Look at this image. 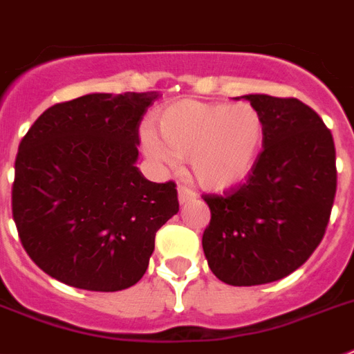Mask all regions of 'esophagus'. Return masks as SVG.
Masks as SVG:
<instances>
[{
    "label": "esophagus",
    "instance_id": "esophagus-1",
    "mask_svg": "<svg viewBox=\"0 0 354 354\" xmlns=\"http://www.w3.org/2000/svg\"><path fill=\"white\" fill-rule=\"evenodd\" d=\"M177 192H179V203L180 204H186V203H189V201H195V198H197V194H195L194 189L188 188V186H184V184H179Z\"/></svg>",
    "mask_w": 354,
    "mask_h": 354
}]
</instances>
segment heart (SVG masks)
Returning a JSON list of instances; mask_svg holds the SVG:
<instances>
[{
    "label": "heart",
    "instance_id": "obj_1",
    "mask_svg": "<svg viewBox=\"0 0 354 354\" xmlns=\"http://www.w3.org/2000/svg\"><path fill=\"white\" fill-rule=\"evenodd\" d=\"M156 130L142 133L150 159L174 166L189 157L203 186L226 188L244 179L264 142V119L248 103H203L184 99L160 110Z\"/></svg>",
    "mask_w": 354,
    "mask_h": 354
}]
</instances>
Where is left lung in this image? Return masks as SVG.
Segmentation results:
<instances>
[{
	"label": "left lung",
	"instance_id": "obj_1",
	"mask_svg": "<svg viewBox=\"0 0 354 354\" xmlns=\"http://www.w3.org/2000/svg\"><path fill=\"white\" fill-rule=\"evenodd\" d=\"M264 119V142L246 180L203 195L212 218L203 250L230 286H259L299 270L322 242L337 194L331 130L295 97L244 95Z\"/></svg>",
	"mask_w": 354,
	"mask_h": 354
}]
</instances>
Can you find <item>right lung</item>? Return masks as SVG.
Returning a JSON list of instances; mask_svg holds the SVG:
<instances>
[{
  "label": "right lung",
  "instance_id": "1",
  "mask_svg": "<svg viewBox=\"0 0 354 354\" xmlns=\"http://www.w3.org/2000/svg\"><path fill=\"white\" fill-rule=\"evenodd\" d=\"M159 92L88 93L41 113L19 142L12 217L52 279L121 291L148 270L156 233L179 212L174 180L136 166L139 124Z\"/></svg>",
  "mask_w": 354,
  "mask_h": 354
}]
</instances>
